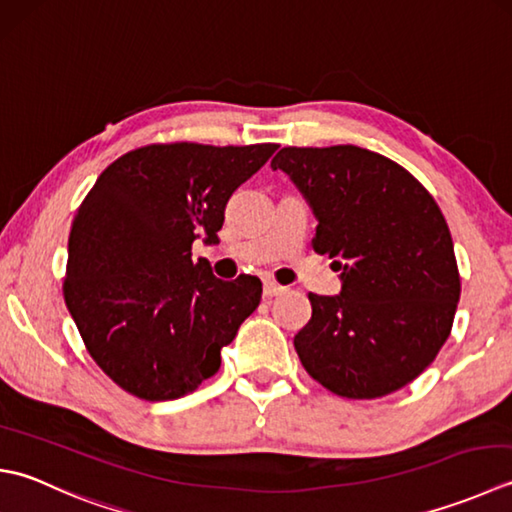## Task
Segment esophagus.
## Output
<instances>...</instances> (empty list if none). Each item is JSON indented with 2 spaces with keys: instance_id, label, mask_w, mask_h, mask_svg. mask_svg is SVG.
<instances>
[{
  "instance_id": "1",
  "label": "esophagus",
  "mask_w": 512,
  "mask_h": 512,
  "mask_svg": "<svg viewBox=\"0 0 512 512\" xmlns=\"http://www.w3.org/2000/svg\"><path fill=\"white\" fill-rule=\"evenodd\" d=\"M286 290V286H279L277 282H273V279H266L264 282V297H277V295H282Z\"/></svg>"
}]
</instances>
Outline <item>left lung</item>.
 <instances>
[{
  "label": "left lung",
  "mask_w": 512,
  "mask_h": 512,
  "mask_svg": "<svg viewBox=\"0 0 512 512\" xmlns=\"http://www.w3.org/2000/svg\"><path fill=\"white\" fill-rule=\"evenodd\" d=\"M270 168L304 195L313 248L342 270V293H310L295 335L308 375L348 399L404 388L444 346L462 290L442 210L406 168L359 146H288Z\"/></svg>",
  "instance_id": "obj_1"
}]
</instances>
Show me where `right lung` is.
Listing matches in <instances>:
<instances>
[{
    "mask_svg": "<svg viewBox=\"0 0 512 512\" xmlns=\"http://www.w3.org/2000/svg\"><path fill=\"white\" fill-rule=\"evenodd\" d=\"M277 144H153L97 177L68 237L64 299L90 357L126 393H193L262 299V282L217 279L193 242L217 244L228 197Z\"/></svg>",
    "mask_w": 512,
    "mask_h": 512,
    "instance_id": "obj_1",
    "label": "right lung"
}]
</instances>
